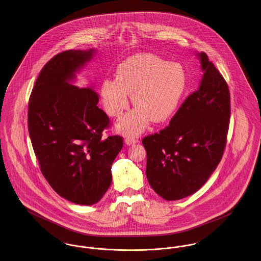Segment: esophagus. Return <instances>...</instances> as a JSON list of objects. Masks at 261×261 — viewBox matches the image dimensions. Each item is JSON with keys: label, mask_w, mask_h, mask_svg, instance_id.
Here are the masks:
<instances>
[{"label": "esophagus", "mask_w": 261, "mask_h": 261, "mask_svg": "<svg viewBox=\"0 0 261 261\" xmlns=\"http://www.w3.org/2000/svg\"><path fill=\"white\" fill-rule=\"evenodd\" d=\"M139 140L138 139H136V138H134V137H127V138H125V143H126V145H132V144H135V143H138Z\"/></svg>", "instance_id": "34e87169"}]
</instances>
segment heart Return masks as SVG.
I'll return each mask as SVG.
<instances>
[{
    "mask_svg": "<svg viewBox=\"0 0 261 261\" xmlns=\"http://www.w3.org/2000/svg\"><path fill=\"white\" fill-rule=\"evenodd\" d=\"M187 87V74L177 62H168L152 54L133 56L116 70V80H105L100 87L105 111L119 117L130 105L137 107L118 124L124 134H139L153 119L163 123L177 112Z\"/></svg>",
    "mask_w": 261,
    "mask_h": 261,
    "instance_id": "b5f03b06",
    "label": "heart"
}]
</instances>
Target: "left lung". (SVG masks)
<instances>
[{
  "mask_svg": "<svg viewBox=\"0 0 261 261\" xmlns=\"http://www.w3.org/2000/svg\"><path fill=\"white\" fill-rule=\"evenodd\" d=\"M203 75L200 87L182 102L170 124L142 139L146 176L166 201L193 195L221 162L229 127L228 85L206 54H198Z\"/></svg>",
  "mask_w": 261,
  "mask_h": 261,
  "instance_id": "left-lung-1",
  "label": "left lung"
}]
</instances>
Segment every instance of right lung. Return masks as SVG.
<instances>
[{"mask_svg": "<svg viewBox=\"0 0 261 261\" xmlns=\"http://www.w3.org/2000/svg\"><path fill=\"white\" fill-rule=\"evenodd\" d=\"M93 49L65 50L40 70L32 90L28 127L40 171L67 201L91 205L110 187L112 163L123 147L119 135L102 137L111 125L93 88L70 84Z\"/></svg>", "mask_w": 261, "mask_h": 261, "instance_id": "1", "label": "right lung"}]
</instances>
